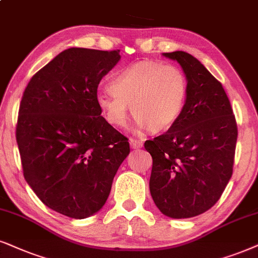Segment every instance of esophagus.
<instances>
[{
  "label": "esophagus",
  "instance_id": "obj_1",
  "mask_svg": "<svg viewBox=\"0 0 258 258\" xmlns=\"http://www.w3.org/2000/svg\"><path fill=\"white\" fill-rule=\"evenodd\" d=\"M130 145L132 149H140L143 148V142L138 139H130Z\"/></svg>",
  "mask_w": 258,
  "mask_h": 258
}]
</instances>
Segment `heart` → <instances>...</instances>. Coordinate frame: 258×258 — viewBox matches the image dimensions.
<instances>
[{
  "label": "heart",
  "instance_id": "b5f03b06",
  "mask_svg": "<svg viewBox=\"0 0 258 258\" xmlns=\"http://www.w3.org/2000/svg\"><path fill=\"white\" fill-rule=\"evenodd\" d=\"M110 89L97 94V103L107 121L123 127L131 106L137 125L159 132L169 128L183 110L188 81L175 65L143 60L116 74Z\"/></svg>",
  "mask_w": 258,
  "mask_h": 258
}]
</instances>
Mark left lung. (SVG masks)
<instances>
[{"mask_svg":"<svg viewBox=\"0 0 258 258\" xmlns=\"http://www.w3.org/2000/svg\"><path fill=\"white\" fill-rule=\"evenodd\" d=\"M163 54L183 69L187 100L170 128L144 146L152 157L150 193L156 206L182 219L220 199L233 172L238 128L223 86L197 58L183 51Z\"/></svg>","mask_w":258,"mask_h":258,"instance_id":"left-lung-1","label":"left lung"}]
</instances>
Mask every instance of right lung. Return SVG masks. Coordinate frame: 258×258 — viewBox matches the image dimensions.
I'll use <instances>...</instances> for the list:
<instances>
[{
    "label": "right lung",
    "mask_w": 258,
    "mask_h": 258,
    "mask_svg": "<svg viewBox=\"0 0 258 258\" xmlns=\"http://www.w3.org/2000/svg\"><path fill=\"white\" fill-rule=\"evenodd\" d=\"M120 50L71 47L33 75L22 95L16 143L25 180L42 204L74 218L106 204L130 143L101 115L97 87Z\"/></svg>",
    "instance_id": "add662e5"
}]
</instances>
